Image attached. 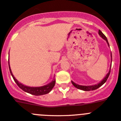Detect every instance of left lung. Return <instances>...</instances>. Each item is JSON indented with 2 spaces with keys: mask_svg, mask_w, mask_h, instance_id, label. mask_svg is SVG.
<instances>
[{
  "mask_svg": "<svg viewBox=\"0 0 121 121\" xmlns=\"http://www.w3.org/2000/svg\"><path fill=\"white\" fill-rule=\"evenodd\" d=\"M98 34L101 37H102L104 40H105V41H106L107 43L108 46H109V44H108V40H107V39L106 37L105 36V35H104L103 32H101L100 30H99ZM111 61H112V53H111ZM111 66H112V65H110V69H109V71H108V73L107 74L106 76H105V77L103 78V80H102L101 82H99L98 84H95V85H92V86H82V85H79V84H78L75 83V82L72 81V84L73 85L74 87H75L76 88H77V89H80V90H84V91H90V90H96V89H98L99 87H100L101 86H103V85L104 84L105 82H106V81L107 80V79H108V77H109L110 73Z\"/></svg>",
  "mask_w": 121,
  "mask_h": 121,
  "instance_id": "1",
  "label": "left lung"
}]
</instances>
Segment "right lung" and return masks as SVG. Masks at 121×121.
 I'll use <instances>...</instances> for the list:
<instances>
[{
    "label": "right lung",
    "instance_id": "add662e5",
    "mask_svg": "<svg viewBox=\"0 0 121 121\" xmlns=\"http://www.w3.org/2000/svg\"><path fill=\"white\" fill-rule=\"evenodd\" d=\"M8 65H9V71H10V73H11V75L12 77H13L14 81L16 82V83L17 84V86H18L20 89H22L23 91H25V92H27V93H30V94H32L33 95H35V96L43 95H45L49 93L51 90H52V89H53L54 86H55V79L54 78V79H53L52 81H51V82H49V83L48 84L46 85H44V86H43L29 87V86H25V85H24L23 84L20 83V82H18L17 79H16V78L14 77V76L13 75V73H12L11 69L10 66H9V61H8Z\"/></svg>",
    "mask_w": 121,
    "mask_h": 121
}]
</instances>
